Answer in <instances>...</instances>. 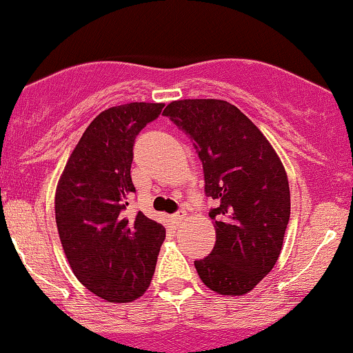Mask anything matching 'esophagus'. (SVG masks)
Listing matches in <instances>:
<instances>
[{"mask_svg":"<svg viewBox=\"0 0 353 353\" xmlns=\"http://www.w3.org/2000/svg\"><path fill=\"white\" fill-rule=\"evenodd\" d=\"M185 216H186V212L183 210V209H180V210H176L175 214L172 215V219L175 220V223H180V221H181L183 219H185Z\"/></svg>","mask_w":353,"mask_h":353,"instance_id":"34e87169","label":"esophagus"}]
</instances>
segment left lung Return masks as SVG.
<instances>
[{"label": "left lung", "instance_id": "8db88e82", "mask_svg": "<svg viewBox=\"0 0 353 353\" xmlns=\"http://www.w3.org/2000/svg\"><path fill=\"white\" fill-rule=\"evenodd\" d=\"M163 114L192 141L215 207V248L194 260L202 283L223 296L252 291L276 263L291 215L286 172L272 144L236 105L173 101Z\"/></svg>", "mask_w": 353, "mask_h": 353}]
</instances>
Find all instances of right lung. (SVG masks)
Here are the masks:
<instances>
[{
	"label": "right lung",
	"instance_id": "add662e5",
	"mask_svg": "<svg viewBox=\"0 0 353 353\" xmlns=\"http://www.w3.org/2000/svg\"><path fill=\"white\" fill-rule=\"evenodd\" d=\"M163 104L130 103L101 112L85 130L56 191V223L72 272L109 302H130L151 283L165 228L138 212L128 215L134 190V139Z\"/></svg>",
	"mask_w": 353,
	"mask_h": 353
}]
</instances>
